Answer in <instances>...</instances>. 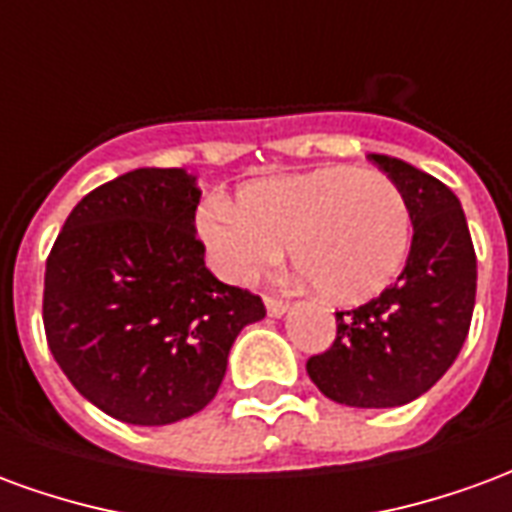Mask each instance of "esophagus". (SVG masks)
I'll list each match as a JSON object with an SVG mask.
<instances>
[{
	"instance_id": "obj_1",
	"label": "esophagus",
	"mask_w": 512,
	"mask_h": 512,
	"mask_svg": "<svg viewBox=\"0 0 512 512\" xmlns=\"http://www.w3.org/2000/svg\"><path fill=\"white\" fill-rule=\"evenodd\" d=\"M266 310L271 318H282V315L288 312V301L274 299V296H266Z\"/></svg>"
}]
</instances>
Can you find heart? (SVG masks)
Segmentation results:
<instances>
[{"label": "heart", "mask_w": 512, "mask_h": 512, "mask_svg": "<svg viewBox=\"0 0 512 512\" xmlns=\"http://www.w3.org/2000/svg\"><path fill=\"white\" fill-rule=\"evenodd\" d=\"M197 230L227 282L266 277L290 246V260L318 296L356 304L400 274L411 249V208L395 180L373 169L326 164L255 180L238 208L208 200Z\"/></svg>", "instance_id": "1"}]
</instances>
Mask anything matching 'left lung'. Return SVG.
<instances>
[{
    "label": "left lung",
    "mask_w": 512,
    "mask_h": 512,
    "mask_svg": "<svg viewBox=\"0 0 512 512\" xmlns=\"http://www.w3.org/2000/svg\"><path fill=\"white\" fill-rule=\"evenodd\" d=\"M406 194L411 249L395 285L356 310L337 312L329 351L307 359L323 395L356 408L406 406L436 384L469 334L477 257L458 197L441 180L370 153Z\"/></svg>",
    "instance_id": "obj_1"
}]
</instances>
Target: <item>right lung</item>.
I'll list each match as a JSON object with an SVG mask.
<instances>
[{"label":"right lung","instance_id":"right-lung-1","mask_svg":"<svg viewBox=\"0 0 512 512\" xmlns=\"http://www.w3.org/2000/svg\"><path fill=\"white\" fill-rule=\"evenodd\" d=\"M197 178L134 169L90 191L46 260L43 326L57 365L128 425H169L211 403L263 299L205 268Z\"/></svg>","mask_w":512,"mask_h":512}]
</instances>
